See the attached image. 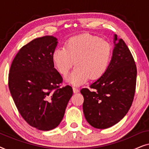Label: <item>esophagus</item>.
Returning <instances> with one entry per match:
<instances>
[{
	"label": "esophagus",
	"instance_id": "34e87169",
	"mask_svg": "<svg viewBox=\"0 0 149 149\" xmlns=\"http://www.w3.org/2000/svg\"><path fill=\"white\" fill-rule=\"evenodd\" d=\"M72 89H73V91H74V93H78L79 91V89L78 88H77L76 87H73Z\"/></svg>",
	"mask_w": 149,
	"mask_h": 149
}]
</instances>
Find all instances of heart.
Instances as JSON below:
<instances>
[{
    "mask_svg": "<svg viewBox=\"0 0 149 149\" xmlns=\"http://www.w3.org/2000/svg\"><path fill=\"white\" fill-rule=\"evenodd\" d=\"M111 54V46L107 41L85 34L70 38L64 47L56 49L52 59L63 75H66L75 63L77 66L66 79L72 85H79L89 78L95 80L103 76L109 67Z\"/></svg>",
    "mask_w": 149,
    "mask_h": 149,
    "instance_id": "heart-1",
    "label": "heart"
}]
</instances>
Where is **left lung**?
Returning <instances> with one entry per match:
<instances>
[{
	"instance_id": "1",
	"label": "left lung",
	"mask_w": 149,
	"mask_h": 149,
	"mask_svg": "<svg viewBox=\"0 0 149 149\" xmlns=\"http://www.w3.org/2000/svg\"><path fill=\"white\" fill-rule=\"evenodd\" d=\"M113 56L107 72L83 88V110L87 121L97 129H107L119 122L127 113L135 93L137 70L129 48L114 35Z\"/></svg>"
}]
</instances>
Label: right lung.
I'll use <instances>...</instances> for the list:
<instances>
[{
	"label": "right lung",
	"mask_w": 149,
	"mask_h": 149,
	"mask_svg": "<svg viewBox=\"0 0 149 149\" xmlns=\"http://www.w3.org/2000/svg\"><path fill=\"white\" fill-rule=\"evenodd\" d=\"M57 45L53 36L32 40L18 52L9 74V88L20 115L42 131L58 127L73 93L69 85L59 86L62 77L52 59Z\"/></svg>",
	"instance_id": "obj_1"
}]
</instances>
